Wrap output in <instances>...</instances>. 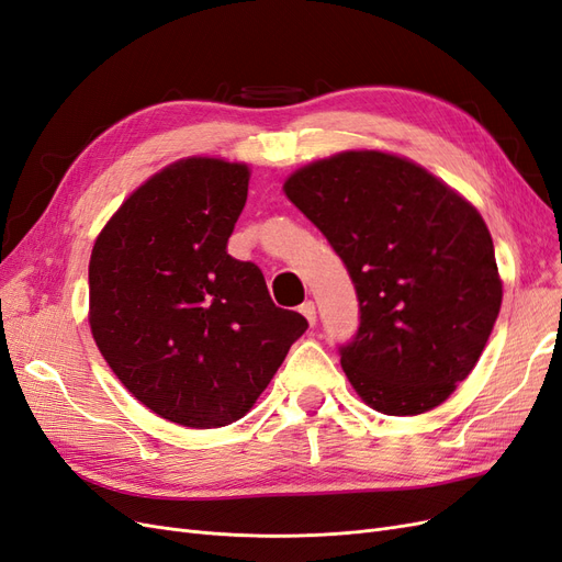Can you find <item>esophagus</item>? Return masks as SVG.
Listing matches in <instances>:
<instances>
[{
	"label": "esophagus",
	"instance_id": "34e87169",
	"mask_svg": "<svg viewBox=\"0 0 562 562\" xmlns=\"http://www.w3.org/2000/svg\"><path fill=\"white\" fill-rule=\"evenodd\" d=\"M300 314L310 321V326H316V304L312 300L300 304Z\"/></svg>",
	"mask_w": 562,
	"mask_h": 562
}]
</instances>
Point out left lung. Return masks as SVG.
Returning a JSON list of instances; mask_svg holds the SVG:
<instances>
[{
	"mask_svg": "<svg viewBox=\"0 0 562 562\" xmlns=\"http://www.w3.org/2000/svg\"><path fill=\"white\" fill-rule=\"evenodd\" d=\"M342 258L361 323L339 347L372 411L422 415L450 398L502 307L495 246L481 213L411 159L349 149L283 184Z\"/></svg>",
	"mask_w": 562,
	"mask_h": 562,
	"instance_id": "obj_1",
	"label": "left lung"
}]
</instances>
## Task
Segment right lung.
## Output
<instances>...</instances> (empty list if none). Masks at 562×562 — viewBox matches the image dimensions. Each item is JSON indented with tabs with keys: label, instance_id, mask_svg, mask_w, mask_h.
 I'll return each mask as SVG.
<instances>
[{
	"label": "right lung",
	"instance_id": "add662e5",
	"mask_svg": "<svg viewBox=\"0 0 562 562\" xmlns=\"http://www.w3.org/2000/svg\"><path fill=\"white\" fill-rule=\"evenodd\" d=\"M248 180L246 164L180 159L140 184L93 244L95 345L135 398L180 427L241 419L310 326L271 302L258 265L227 252Z\"/></svg>",
	"mask_w": 562,
	"mask_h": 562
}]
</instances>
